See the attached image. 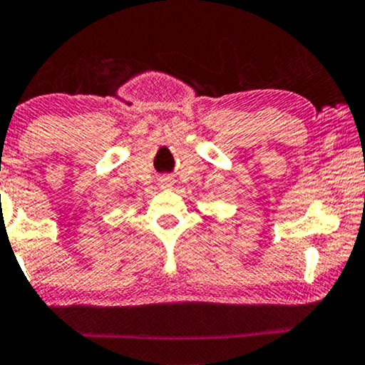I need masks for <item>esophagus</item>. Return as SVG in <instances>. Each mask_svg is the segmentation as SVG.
<instances>
[{"label": "esophagus", "mask_w": 365, "mask_h": 365, "mask_svg": "<svg viewBox=\"0 0 365 365\" xmlns=\"http://www.w3.org/2000/svg\"><path fill=\"white\" fill-rule=\"evenodd\" d=\"M161 187H172V178L170 177L161 178Z\"/></svg>", "instance_id": "34e87169"}]
</instances>
